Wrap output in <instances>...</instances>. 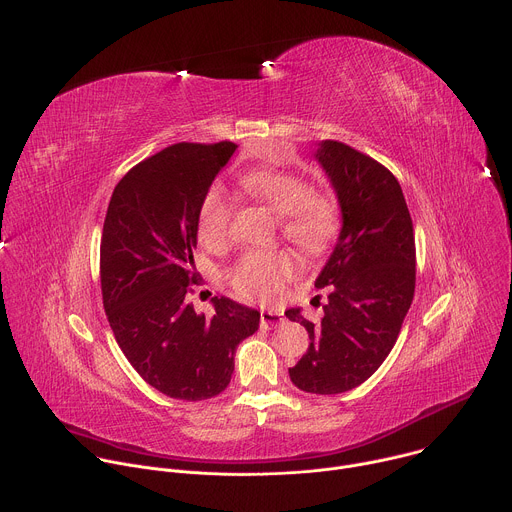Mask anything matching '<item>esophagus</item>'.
I'll return each mask as SVG.
<instances>
[{
    "mask_svg": "<svg viewBox=\"0 0 512 512\" xmlns=\"http://www.w3.org/2000/svg\"><path fill=\"white\" fill-rule=\"evenodd\" d=\"M283 323V317L279 311L275 309H261V325L263 327H275V325H281Z\"/></svg>",
    "mask_w": 512,
    "mask_h": 512,
    "instance_id": "esophagus-1",
    "label": "esophagus"
}]
</instances>
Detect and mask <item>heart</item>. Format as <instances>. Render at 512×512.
<instances>
[{"label": "heart", "instance_id": "1", "mask_svg": "<svg viewBox=\"0 0 512 512\" xmlns=\"http://www.w3.org/2000/svg\"><path fill=\"white\" fill-rule=\"evenodd\" d=\"M255 201L281 217V233L303 255L319 257L331 245L339 215L329 193L309 189L307 181L281 168H253L241 179ZM233 205L221 187H211L199 205V237L209 245L227 239ZM297 269L289 251H249L229 271L233 291L243 299H271Z\"/></svg>", "mask_w": 512, "mask_h": 512}]
</instances>
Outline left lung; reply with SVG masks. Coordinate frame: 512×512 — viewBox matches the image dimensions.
Listing matches in <instances>:
<instances>
[{
  "label": "left lung",
  "instance_id": "1",
  "mask_svg": "<svg viewBox=\"0 0 512 512\" xmlns=\"http://www.w3.org/2000/svg\"><path fill=\"white\" fill-rule=\"evenodd\" d=\"M315 160L342 211V231L315 279L329 287L315 325L291 307L311 344L289 368L309 394H342L364 384L392 352L416 285L414 227L400 183L378 160L356 148L321 140Z\"/></svg>",
  "mask_w": 512,
  "mask_h": 512
}]
</instances>
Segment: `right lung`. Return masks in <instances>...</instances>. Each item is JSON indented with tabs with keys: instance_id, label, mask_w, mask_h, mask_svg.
Wrapping results in <instances>:
<instances>
[{
	"instance_id": "obj_1",
	"label": "right lung",
	"mask_w": 512,
	"mask_h": 512,
	"mask_svg": "<svg viewBox=\"0 0 512 512\" xmlns=\"http://www.w3.org/2000/svg\"><path fill=\"white\" fill-rule=\"evenodd\" d=\"M237 144L179 142L138 162L114 187L100 241L104 309L116 342L146 384L199 402L231 382L235 352L261 313L213 297L215 315L187 301L197 281L199 205Z\"/></svg>"
}]
</instances>
